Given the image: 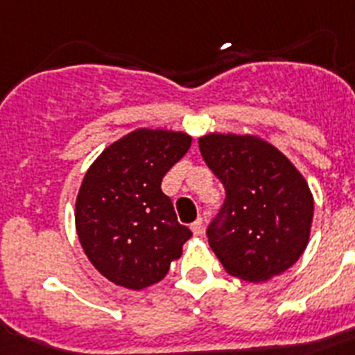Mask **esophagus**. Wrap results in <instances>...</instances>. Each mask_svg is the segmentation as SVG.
Here are the masks:
<instances>
[{
	"mask_svg": "<svg viewBox=\"0 0 355 355\" xmlns=\"http://www.w3.org/2000/svg\"><path fill=\"white\" fill-rule=\"evenodd\" d=\"M191 232L195 233V235H202V232H204V220H202V218H197V220L191 224Z\"/></svg>",
	"mask_w": 355,
	"mask_h": 355,
	"instance_id": "1",
	"label": "esophagus"
}]
</instances>
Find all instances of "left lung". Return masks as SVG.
Listing matches in <instances>:
<instances>
[{
	"instance_id": "left-lung-1",
	"label": "left lung",
	"mask_w": 355,
	"mask_h": 355,
	"mask_svg": "<svg viewBox=\"0 0 355 355\" xmlns=\"http://www.w3.org/2000/svg\"><path fill=\"white\" fill-rule=\"evenodd\" d=\"M207 168L226 189L207 227L209 246L233 277L261 282L292 268L306 250L313 197L297 168L253 135L198 138Z\"/></svg>"
}]
</instances>
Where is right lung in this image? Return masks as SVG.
I'll use <instances>...</instances> for the list:
<instances>
[{"instance_id": "obj_1", "label": "right lung", "mask_w": 355, "mask_h": 355, "mask_svg": "<svg viewBox=\"0 0 355 355\" xmlns=\"http://www.w3.org/2000/svg\"><path fill=\"white\" fill-rule=\"evenodd\" d=\"M191 146L168 129H137L91 164L76 197V233L98 272L118 286L142 290L162 281L191 232L177 220L162 178Z\"/></svg>"}]
</instances>
